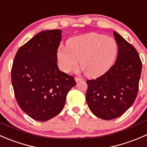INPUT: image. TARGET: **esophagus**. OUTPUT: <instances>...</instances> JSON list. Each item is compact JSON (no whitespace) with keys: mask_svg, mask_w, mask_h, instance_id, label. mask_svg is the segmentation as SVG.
<instances>
[{"mask_svg":"<svg viewBox=\"0 0 147 147\" xmlns=\"http://www.w3.org/2000/svg\"><path fill=\"white\" fill-rule=\"evenodd\" d=\"M81 80H82V78H80V77H78V76L75 77V81H76V82H78V81H81Z\"/></svg>","mask_w":147,"mask_h":147,"instance_id":"34e87169","label":"esophagus"}]
</instances>
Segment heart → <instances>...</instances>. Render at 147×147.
<instances>
[{
    "mask_svg": "<svg viewBox=\"0 0 147 147\" xmlns=\"http://www.w3.org/2000/svg\"><path fill=\"white\" fill-rule=\"evenodd\" d=\"M118 48L115 40L96 33L76 36L70 39L67 47L57 53L60 69L65 73L74 71L81 64L85 74L94 78L102 75L111 68Z\"/></svg>",
    "mask_w": 147,
    "mask_h": 147,
    "instance_id": "obj_1",
    "label": "heart"
}]
</instances>
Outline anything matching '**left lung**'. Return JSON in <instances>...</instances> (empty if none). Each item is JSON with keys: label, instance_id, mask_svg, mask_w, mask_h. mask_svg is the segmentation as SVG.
<instances>
[{"label": "left lung", "instance_id": "obj_1", "mask_svg": "<svg viewBox=\"0 0 147 147\" xmlns=\"http://www.w3.org/2000/svg\"><path fill=\"white\" fill-rule=\"evenodd\" d=\"M118 46L115 63L96 79L87 80L86 99L91 112L98 118H118L134 102L139 91L142 63L137 51L114 31Z\"/></svg>", "mask_w": 147, "mask_h": 147}]
</instances>
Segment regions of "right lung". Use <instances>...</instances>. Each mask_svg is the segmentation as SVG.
I'll return each mask as SVG.
<instances>
[{
  "mask_svg": "<svg viewBox=\"0 0 147 147\" xmlns=\"http://www.w3.org/2000/svg\"><path fill=\"white\" fill-rule=\"evenodd\" d=\"M59 29L43 30L20 47L15 56L11 81L20 108L32 119L46 121L63 110L73 76L61 71L57 51Z\"/></svg>",
  "mask_w": 147,
  "mask_h": 147,
  "instance_id": "1",
  "label": "right lung"
}]
</instances>
